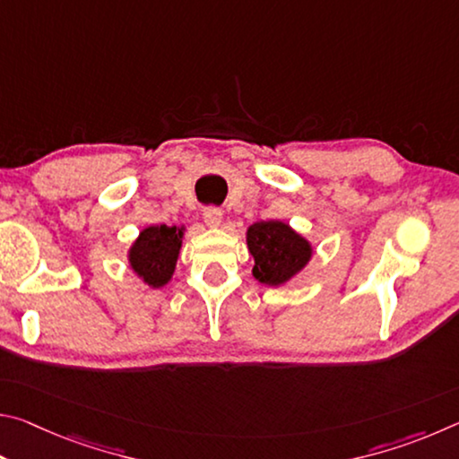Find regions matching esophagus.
<instances>
[{
	"mask_svg": "<svg viewBox=\"0 0 459 459\" xmlns=\"http://www.w3.org/2000/svg\"><path fill=\"white\" fill-rule=\"evenodd\" d=\"M204 222L208 224V227H212V229L221 227V222H222V211H221V208L208 206L206 211H204Z\"/></svg>",
	"mask_w": 459,
	"mask_h": 459,
	"instance_id": "34e87169",
	"label": "esophagus"
}]
</instances>
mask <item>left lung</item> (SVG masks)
I'll return each mask as SVG.
<instances>
[{"label":"left lung","instance_id":"left-lung-1","mask_svg":"<svg viewBox=\"0 0 459 459\" xmlns=\"http://www.w3.org/2000/svg\"><path fill=\"white\" fill-rule=\"evenodd\" d=\"M247 247L253 255V277L277 287L293 279L312 259L309 240L281 221H261L247 229Z\"/></svg>","mask_w":459,"mask_h":459}]
</instances>
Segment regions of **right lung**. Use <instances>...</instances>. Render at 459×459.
Listing matches in <instances>:
<instances>
[{"instance_id": "1", "label": "right lung", "mask_w": 459, "mask_h": 459, "mask_svg": "<svg viewBox=\"0 0 459 459\" xmlns=\"http://www.w3.org/2000/svg\"><path fill=\"white\" fill-rule=\"evenodd\" d=\"M184 227H147L129 248V265L137 277L143 279L153 290L164 287L174 275L178 257H180Z\"/></svg>"}]
</instances>
